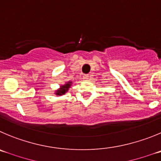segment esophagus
<instances>
[{
    "mask_svg": "<svg viewBox=\"0 0 161 161\" xmlns=\"http://www.w3.org/2000/svg\"><path fill=\"white\" fill-rule=\"evenodd\" d=\"M83 79H85V80H88V79H90V75H84Z\"/></svg>",
    "mask_w": 161,
    "mask_h": 161,
    "instance_id": "esophagus-1",
    "label": "esophagus"
}]
</instances>
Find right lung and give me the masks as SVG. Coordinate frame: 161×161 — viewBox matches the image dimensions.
Segmentation results:
<instances>
[{
  "mask_svg": "<svg viewBox=\"0 0 161 161\" xmlns=\"http://www.w3.org/2000/svg\"><path fill=\"white\" fill-rule=\"evenodd\" d=\"M70 82H67V84H65V85L62 86H61V88H60L59 90H58L55 94H56L57 95H63V94H64L67 91H68V89L70 88Z\"/></svg>",
  "mask_w": 161,
  "mask_h": 161,
  "instance_id": "add662e5",
  "label": "right lung"
}]
</instances>
